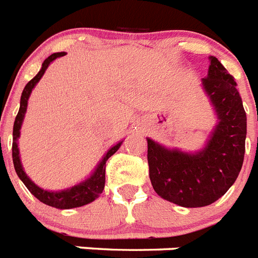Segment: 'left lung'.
<instances>
[{
    "label": "left lung",
    "mask_w": 258,
    "mask_h": 258,
    "mask_svg": "<svg viewBox=\"0 0 258 258\" xmlns=\"http://www.w3.org/2000/svg\"><path fill=\"white\" fill-rule=\"evenodd\" d=\"M203 86L218 121L204 149L185 153L148 139L152 186L160 197L185 208L217 201L234 184L244 162L246 113L233 76L211 57Z\"/></svg>",
    "instance_id": "1"
}]
</instances>
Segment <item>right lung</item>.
<instances>
[{
  "label": "right lung",
  "instance_id": "1",
  "mask_svg": "<svg viewBox=\"0 0 258 258\" xmlns=\"http://www.w3.org/2000/svg\"><path fill=\"white\" fill-rule=\"evenodd\" d=\"M67 53H53L51 55H49L44 62H42V68L41 71L37 73V76L34 78H32L30 81L26 84V86L24 88V92H22L21 96V102H20V110L17 113V117H16V121H14L13 126V146H12V156H13V164L14 169H16V173L17 176L20 177V180L25 184V186L28 187L29 191L32 193L36 199H38L41 203L46 204L49 207L57 208V209H72V208H78L84 207L86 204L92 203L96 199L100 197V195L104 190L105 186V166H106V161L110 156L116 153L118 148L121 146L122 141L118 142L117 145H114L113 148L106 152V154L104 156V158L101 160V162L97 165L96 170L93 172V174L88 178V180L82 181L78 185H74V186L69 187V189H63V190L59 191H49L41 189L40 186H37L34 182H33L26 173L24 172V168H22L21 160H20V150H18V137H20V129H21L22 121H24L25 113H26V106H28V100L29 96L32 93L33 88L36 86V84L41 80V77L44 76L45 71L49 67V63L51 61H54L55 58L58 57H62Z\"/></svg>",
  "mask_w": 258,
  "mask_h": 258
}]
</instances>
